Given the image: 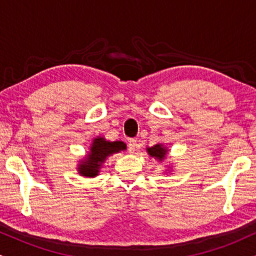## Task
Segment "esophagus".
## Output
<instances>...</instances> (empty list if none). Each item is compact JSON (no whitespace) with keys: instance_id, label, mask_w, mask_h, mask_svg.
Wrapping results in <instances>:
<instances>
[{"instance_id":"esophagus-1","label":"esophagus","mask_w":256,"mask_h":256,"mask_svg":"<svg viewBox=\"0 0 256 256\" xmlns=\"http://www.w3.org/2000/svg\"><path fill=\"white\" fill-rule=\"evenodd\" d=\"M128 152H134V149L137 148V140H130L128 143Z\"/></svg>"}]
</instances>
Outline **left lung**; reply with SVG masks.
<instances>
[{
	"instance_id": "left-lung-1",
	"label": "left lung",
	"mask_w": 256,
	"mask_h": 256,
	"mask_svg": "<svg viewBox=\"0 0 256 256\" xmlns=\"http://www.w3.org/2000/svg\"><path fill=\"white\" fill-rule=\"evenodd\" d=\"M146 152L152 158H155L158 161H163L167 156L168 149L166 146H163V144H156L152 148H146Z\"/></svg>"
}]
</instances>
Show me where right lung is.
<instances>
[{"label":"right lung","mask_w":256,"mask_h":256,"mask_svg":"<svg viewBox=\"0 0 256 256\" xmlns=\"http://www.w3.org/2000/svg\"><path fill=\"white\" fill-rule=\"evenodd\" d=\"M122 150H126L124 142H110L104 137L94 138L88 155L78 164V173L86 178H95L106 158Z\"/></svg>","instance_id":"right-lung-1"}]
</instances>
